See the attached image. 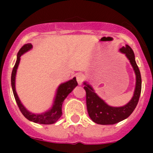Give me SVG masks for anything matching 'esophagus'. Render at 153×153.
<instances>
[{
    "label": "esophagus",
    "mask_w": 153,
    "mask_h": 153,
    "mask_svg": "<svg viewBox=\"0 0 153 153\" xmlns=\"http://www.w3.org/2000/svg\"><path fill=\"white\" fill-rule=\"evenodd\" d=\"M76 80H77V83L79 85L82 84L83 81V76L82 74H78L76 75Z\"/></svg>",
    "instance_id": "obj_1"
}]
</instances>
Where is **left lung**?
<instances>
[{"instance_id":"1","label":"left lung","mask_w":153,"mask_h":153,"mask_svg":"<svg viewBox=\"0 0 153 153\" xmlns=\"http://www.w3.org/2000/svg\"><path fill=\"white\" fill-rule=\"evenodd\" d=\"M120 51L129 60L136 75V86L132 99L123 106H111L99 97L93 86L83 82L86 93V107L89 117L93 122L100 125H113L128 118L137 106L141 93L142 79L140 71L135 60L133 51L129 45L120 48Z\"/></svg>"}]
</instances>
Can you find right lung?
I'll return each mask as SVG.
<instances>
[{
  "mask_svg": "<svg viewBox=\"0 0 153 153\" xmlns=\"http://www.w3.org/2000/svg\"><path fill=\"white\" fill-rule=\"evenodd\" d=\"M32 48H33L32 44H27L23 46L21 50L19 51V52L17 53V60H16L15 65L13 67L11 74L12 90H13V96H14V98H15V100L17 102L19 109L22 113V114L28 120L39 124H45V125L53 124L56 123L60 118V117L62 116V105L63 103V101H64L65 99L67 98V96L74 90L76 86H77L78 83L76 82V77H74L72 79H70L67 82H64V83L60 84V86H58V88L56 89V95H55L52 106L47 111L41 113H33L28 111L27 109L24 107L21 101L20 100L18 95L16 92L15 79L17 68H18L20 60H21V56L27 51H30Z\"/></svg>",
  "mask_w": 153,
  "mask_h": 153,
  "instance_id": "1",
  "label": "right lung"
}]
</instances>
